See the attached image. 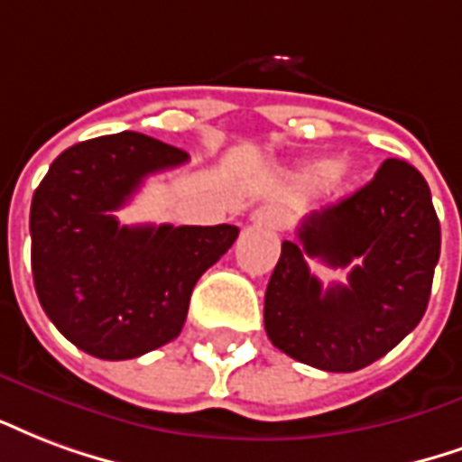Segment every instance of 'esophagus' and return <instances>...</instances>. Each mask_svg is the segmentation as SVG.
I'll return each instance as SVG.
<instances>
[{
	"label": "esophagus",
	"mask_w": 462,
	"mask_h": 462,
	"mask_svg": "<svg viewBox=\"0 0 462 462\" xmlns=\"http://www.w3.org/2000/svg\"><path fill=\"white\" fill-rule=\"evenodd\" d=\"M254 221L255 224H261V226H268V228H282L285 226V214H282L281 208H273V207H263L258 208L254 214Z\"/></svg>",
	"instance_id": "esophagus-1"
}]
</instances>
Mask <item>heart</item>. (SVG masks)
I'll list each match as a JSON object with an SVG mask.
<instances>
[{"label":"heart","instance_id":"b5f03b06","mask_svg":"<svg viewBox=\"0 0 462 462\" xmlns=\"http://www.w3.org/2000/svg\"><path fill=\"white\" fill-rule=\"evenodd\" d=\"M335 174V164L332 162H318V164H312L308 170V181L312 184H325Z\"/></svg>","mask_w":462,"mask_h":462}]
</instances>
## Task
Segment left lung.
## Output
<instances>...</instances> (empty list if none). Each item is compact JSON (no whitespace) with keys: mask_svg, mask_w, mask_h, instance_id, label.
<instances>
[{"mask_svg":"<svg viewBox=\"0 0 462 462\" xmlns=\"http://www.w3.org/2000/svg\"><path fill=\"white\" fill-rule=\"evenodd\" d=\"M440 255V224L416 167L386 160L374 180L300 221L282 241L265 291L268 339L322 372H356L392 352L426 312ZM308 257L352 267L322 289Z\"/></svg>","mask_w":462,"mask_h":462,"instance_id":"8db88e82","label":"left lung"}]
</instances>
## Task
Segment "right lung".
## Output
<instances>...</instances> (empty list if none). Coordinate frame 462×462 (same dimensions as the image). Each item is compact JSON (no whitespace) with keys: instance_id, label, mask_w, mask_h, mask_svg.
<instances>
[{"instance_id":"right-lung-1","label":"right lung","mask_w":462,"mask_h":462,"mask_svg":"<svg viewBox=\"0 0 462 462\" xmlns=\"http://www.w3.org/2000/svg\"><path fill=\"white\" fill-rule=\"evenodd\" d=\"M189 160L140 133L86 140L60 152L33 191V288L43 312L97 359H133L180 337L201 273L238 238V226H123L147 174Z\"/></svg>"}]
</instances>
